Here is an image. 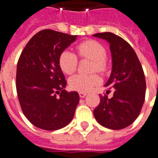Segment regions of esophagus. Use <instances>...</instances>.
Instances as JSON below:
<instances>
[{
    "label": "esophagus",
    "instance_id": "obj_1",
    "mask_svg": "<svg viewBox=\"0 0 158 158\" xmlns=\"http://www.w3.org/2000/svg\"><path fill=\"white\" fill-rule=\"evenodd\" d=\"M86 92H79V96H80L81 98H83V97H85L86 96Z\"/></svg>",
    "mask_w": 158,
    "mask_h": 158
}]
</instances>
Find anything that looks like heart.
<instances>
[{"mask_svg": "<svg viewBox=\"0 0 158 158\" xmlns=\"http://www.w3.org/2000/svg\"><path fill=\"white\" fill-rule=\"evenodd\" d=\"M77 50L80 57L92 60V72H106L107 69L106 50L102 44L97 41L88 40L79 44L77 47ZM77 56L70 51H64L59 56L60 67L66 74H72L77 68ZM68 82L72 90L80 92H87L101 83V78L97 74H78L70 78Z\"/></svg>", "mask_w": 158, "mask_h": 158, "instance_id": "heart-1", "label": "heart"}]
</instances>
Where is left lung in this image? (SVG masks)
I'll use <instances>...</instances> for the list:
<instances>
[{
  "label": "left lung",
  "instance_id": "obj_1",
  "mask_svg": "<svg viewBox=\"0 0 158 158\" xmlns=\"http://www.w3.org/2000/svg\"><path fill=\"white\" fill-rule=\"evenodd\" d=\"M110 45L112 68L105 86L113 87L111 98L100 96L93 111L97 123L106 128L120 130L138 117L145 100L146 80L136 52L127 41L111 32L94 34Z\"/></svg>",
  "mask_w": 158,
  "mask_h": 158
}]
</instances>
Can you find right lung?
I'll return each instance as SVG.
<instances>
[{
	"label": "right lung",
	"mask_w": 158,
	"mask_h": 158,
	"mask_svg": "<svg viewBox=\"0 0 158 158\" xmlns=\"http://www.w3.org/2000/svg\"><path fill=\"white\" fill-rule=\"evenodd\" d=\"M77 35L53 30L36 33L21 52L16 68V91L21 110L30 123L47 131L72 122L79 103L77 92H66L59 56Z\"/></svg>",
	"instance_id": "1"
}]
</instances>
